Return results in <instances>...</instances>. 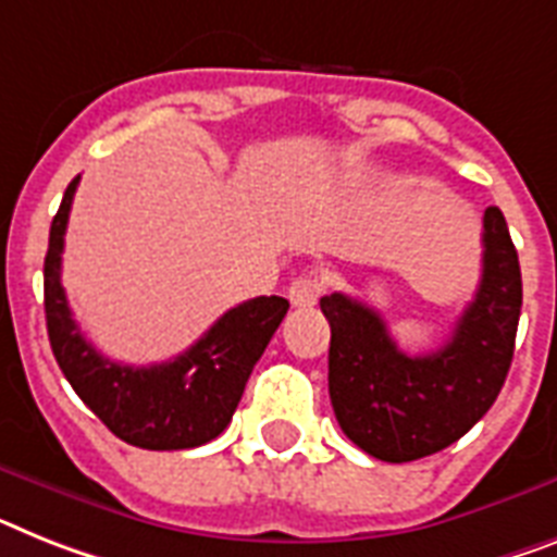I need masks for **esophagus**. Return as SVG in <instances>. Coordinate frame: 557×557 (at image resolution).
I'll list each match as a JSON object with an SVG mask.
<instances>
[{
	"label": "esophagus",
	"instance_id": "1",
	"mask_svg": "<svg viewBox=\"0 0 557 557\" xmlns=\"http://www.w3.org/2000/svg\"><path fill=\"white\" fill-rule=\"evenodd\" d=\"M321 293H324V278H321L319 273H305L289 284L287 298H289V305L298 307V310H305V307H312L315 301H319Z\"/></svg>",
	"mask_w": 557,
	"mask_h": 557
}]
</instances>
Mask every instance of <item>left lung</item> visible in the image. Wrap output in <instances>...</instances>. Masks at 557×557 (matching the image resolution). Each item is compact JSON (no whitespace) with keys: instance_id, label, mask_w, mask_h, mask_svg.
Listing matches in <instances>:
<instances>
[{"instance_id":"obj_1","label":"left lung","mask_w":557,"mask_h":557,"mask_svg":"<svg viewBox=\"0 0 557 557\" xmlns=\"http://www.w3.org/2000/svg\"><path fill=\"white\" fill-rule=\"evenodd\" d=\"M521 296L507 219L486 207L481 284L441 350L407 356L372 307L344 293L321 298L330 321V401L344 435L379 461L404 463L470 433L507 381Z\"/></svg>"}]
</instances>
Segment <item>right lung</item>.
Returning a JSON list of instances; mask_svg holds the SVG:
<instances>
[{"mask_svg":"<svg viewBox=\"0 0 557 557\" xmlns=\"http://www.w3.org/2000/svg\"><path fill=\"white\" fill-rule=\"evenodd\" d=\"M73 178L50 224L45 256V319L64 379L116 438L141 449H190L224 433L252 367L287 315L282 296H259L233 307L173 361L131 367L110 361L82 335L62 287Z\"/></svg>","mask_w":557,"mask_h":557,"instance_id":"obj_1","label":"right lung"}]
</instances>
